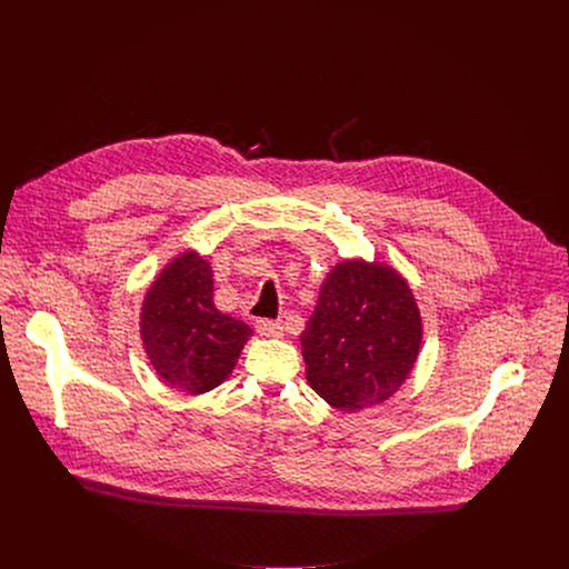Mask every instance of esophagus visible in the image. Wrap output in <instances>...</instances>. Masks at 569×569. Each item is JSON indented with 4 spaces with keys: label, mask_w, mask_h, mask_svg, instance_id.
<instances>
[{
    "label": "esophagus",
    "mask_w": 569,
    "mask_h": 569,
    "mask_svg": "<svg viewBox=\"0 0 569 569\" xmlns=\"http://www.w3.org/2000/svg\"><path fill=\"white\" fill-rule=\"evenodd\" d=\"M257 331L263 338H281L283 336V321L281 319H259Z\"/></svg>",
    "instance_id": "1"
}]
</instances>
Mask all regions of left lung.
<instances>
[{
    "label": "left lung",
    "mask_w": 569,
    "mask_h": 569,
    "mask_svg": "<svg viewBox=\"0 0 569 569\" xmlns=\"http://www.w3.org/2000/svg\"><path fill=\"white\" fill-rule=\"evenodd\" d=\"M421 340L408 281L382 263L342 261L323 279L301 333L306 378L333 408H371L410 376Z\"/></svg>",
    "instance_id": "obj_1"
}]
</instances>
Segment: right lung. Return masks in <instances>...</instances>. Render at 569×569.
I'll use <instances>...</instances> for the list:
<instances>
[{"label":"right lung","mask_w":569,"mask_h":569,"mask_svg":"<svg viewBox=\"0 0 569 569\" xmlns=\"http://www.w3.org/2000/svg\"><path fill=\"white\" fill-rule=\"evenodd\" d=\"M139 333L157 376L178 391L218 387L252 338L246 321L213 306V270L193 250L176 257L146 292Z\"/></svg>","instance_id":"right-lung-1"}]
</instances>
